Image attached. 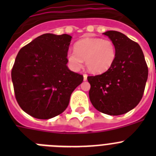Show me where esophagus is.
Masks as SVG:
<instances>
[{
    "label": "esophagus",
    "mask_w": 156,
    "mask_h": 156,
    "mask_svg": "<svg viewBox=\"0 0 156 156\" xmlns=\"http://www.w3.org/2000/svg\"><path fill=\"white\" fill-rule=\"evenodd\" d=\"M87 80V75H86V74H84V75H83V80L86 81Z\"/></svg>",
    "instance_id": "1"
}]
</instances>
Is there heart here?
Instances as JSON below:
<instances>
[{"label":"heart","instance_id":"heart-1","mask_svg":"<svg viewBox=\"0 0 156 156\" xmlns=\"http://www.w3.org/2000/svg\"><path fill=\"white\" fill-rule=\"evenodd\" d=\"M75 51L67 54V60L75 70L82 67L85 60L87 69L93 74L108 71L114 64L115 47L111 41L101 38H85L76 43Z\"/></svg>","mask_w":156,"mask_h":156}]
</instances>
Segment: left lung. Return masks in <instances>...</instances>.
Masks as SVG:
<instances>
[{"label": "left lung", "mask_w": 156, "mask_h": 156, "mask_svg": "<svg viewBox=\"0 0 156 156\" xmlns=\"http://www.w3.org/2000/svg\"><path fill=\"white\" fill-rule=\"evenodd\" d=\"M103 34L115 47V62L107 72L88 76L90 102L98 111L110 115L125 114L140 102L148 80V69L137 43L118 31Z\"/></svg>", "instance_id": "obj_1"}]
</instances>
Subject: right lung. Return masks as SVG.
<instances>
[{
  "label": "right lung",
  "instance_id": "1",
  "mask_svg": "<svg viewBox=\"0 0 156 156\" xmlns=\"http://www.w3.org/2000/svg\"><path fill=\"white\" fill-rule=\"evenodd\" d=\"M72 37L45 34L23 47L12 70L16 98L31 116L48 119L61 114L83 76L66 66Z\"/></svg>",
  "mask_w": 156,
  "mask_h": 156
}]
</instances>
